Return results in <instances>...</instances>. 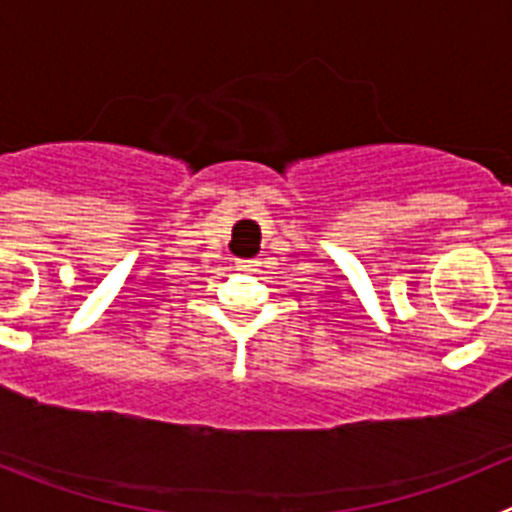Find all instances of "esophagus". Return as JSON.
I'll return each instance as SVG.
<instances>
[{"instance_id": "34e87169", "label": "esophagus", "mask_w": 512, "mask_h": 512, "mask_svg": "<svg viewBox=\"0 0 512 512\" xmlns=\"http://www.w3.org/2000/svg\"><path fill=\"white\" fill-rule=\"evenodd\" d=\"M235 266H238L241 271H253L256 266H259V261H256V259H238V261H235Z\"/></svg>"}]
</instances>
